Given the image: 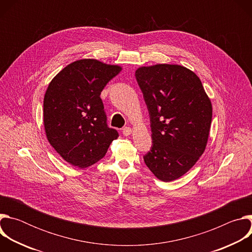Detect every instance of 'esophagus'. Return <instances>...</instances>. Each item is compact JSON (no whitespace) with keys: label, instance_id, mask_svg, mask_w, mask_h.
Returning <instances> with one entry per match:
<instances>
[{"label":"esophagus","instance_id":"1","mask_svg":"<svg viewBox=\"0 0 252 252\" xmlns=\"http://www.w3.org/2000/svg\"><path fill=\"white\" fill-rule=\"evenodd\" d=\"M123 133H124V135H126V136L129 135V134L131 133V128H130L129 126L124 127V128H123Z\"/></svg>","mask_w":252,"mask_h":252}]
</instances>
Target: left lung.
Returning <instances> with one entry per match:
<instances>
[{"instance_id": "8db88e82", "label": "left lung", "mask_w": 252, "mask_h": 252, "mask_svg": "<svg viewBox=\"0 0 252 252\" xmlns=\"http://www.w3.org/2000/svg\"><path fill=\"white\" fill-rule=\"evenodd\" d=\"M135 79L148 106L153 145L143 156L162 182L188 172L203 154L212 107L199 78L178 64L141 66Z\"/></svg>"}]
</instances>
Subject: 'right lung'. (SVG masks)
Listing matches in <instances>:
<instances>
[{"label":"right lung","instance_id":"right-lung-1","mask_svg":"<svg viewBox=\"0 0 252 252\" xmlns=\"http://www.w3.org/2000/svg\"><path fill=\"white\" fill-rule=\"evenodd\" d=\"M122 67L93 59L74 62L52 80L44 98L48 140L68 163L88 167L104 157L119 132L106 123L100 93Z\"/></svg>","mask_w":252,"mask_h":252}]
</instances>
